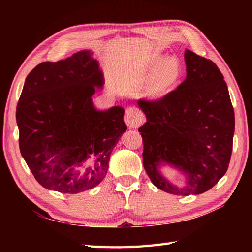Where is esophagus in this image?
<instances>
[{
  "label": "esophagus",
  "mask_w": 252,
  "mask_h": 252,
  "mask_svg": "<svg viewBox=\"0 0 252 252\" xmlns=\"http://www.w3.org/2000/svg\"><path fill=\"white\" fill-rule=\"evenodd\" d=\"M124 121L129 128H138L144 122V116L139 109L129 107L125 112Z\"/></svg>",
  "instance_id": "esophagus-1"
}]
</instances>
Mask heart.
<instances>
[{
	"label": "heart",
	"instance_id": "obj_1",
	"mask_svg": "<svg viewBox=\"0 0 252 252\" xmlns=\"http://www.w3.org/2000/svg\"><path fill=\"white\" fill-rule=\"evenodd\" d=\"M147 81L143 95L150 101L162 100L178 85L182 77V65L175 57L157 56L152 59L146 71Z\"/></svg>",
	"mask_w": 252,
	"mask_h": 252
}]
</instances>
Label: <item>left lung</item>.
<instances>
[{
	"mask_svg": "<svg viewBox=\"0 0 252 252\" xmlns=\"http://www.w3.org/2000/svg\"><path fill=\"white\" fill-rule=\"evenodd\" d=\"M186 79L162 100L138 101L146 116L139 128L143 164L154 185L177 195L201 194L228 169L232 152L234 111L227 84L210 60L186 50ZM169 165L185 175L177 187L160 169Z\"/></svg>",
	"mask_w": 252,
	"mask_h": 252,
	"instance_id": "1",
	"label": "left lung"
}]
</instances>
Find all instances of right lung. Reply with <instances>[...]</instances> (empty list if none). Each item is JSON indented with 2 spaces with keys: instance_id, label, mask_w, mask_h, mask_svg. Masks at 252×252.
<instances>
[{
  "instance_id": "obj_1",
  "label": "right lung",
  "mask_w": 252,
  "mask_h": 252,
  "mask_svg": "<svg viewBox=\"0 0 252 252\" xmlns=\"http://www.w3.org/2000/svg\"><path fill=\"white\" fill-rule=\"evenodd\" d=\"M93 55L81 50L43 62L27 75L22 90L16 113L21 155L49 190L73 194L100 184L127 129L121 106L94 107L91 96L103 88L104 75Z\"/></svg>"
}]
</instances>
